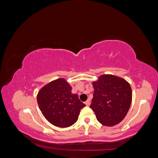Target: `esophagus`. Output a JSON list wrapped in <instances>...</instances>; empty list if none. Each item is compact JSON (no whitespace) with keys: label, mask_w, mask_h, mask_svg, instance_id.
<instances>
[{"label":"esophagus","mask_w":158,"mask_h":158,"mask_svg":"<svg viewBox=\"0 0 158 158\" xmlns=\"http://www.w3.org/2000/svg\"><path fill=\"white\" fill-rule=\"evenodd\" d=\"M85 103L86 106H89V105H90V100H89V99L87 100V101H86L85 102Z\"/></svg>","instance_id":"34e87169"}]
</instances>
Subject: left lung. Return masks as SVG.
<instances>
[{"label":"left lung","mask_w":158,"mask_h":158,"mask_svg":"<svg viewBox=\"0 0 158 158\" xmlns=\"http://www.w3.org/2000/svg\"><path fill=\"white\" fill-rule=\"evenodd\" d=\"M94 89L90 107L98 121L112 127L124 119L130 107L132 91L125 79L113 75H102L92 82Z\"/></svg>","instance_id":"1"}]
</instances>
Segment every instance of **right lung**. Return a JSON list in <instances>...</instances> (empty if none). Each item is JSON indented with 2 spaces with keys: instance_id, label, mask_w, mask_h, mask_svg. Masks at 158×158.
Wrapping results in <instances>:
<instances>
[{
  "instance_id": "1",
  "label": "right lung",
  "mask_w": 158,
  "mask_h": 158,
  "mask_svg": "<svg viewBox=\"0 0 158 158\" xmlns=\"http://www.w3.org/2000/svg\"><path fill=\"white\" fill-rule=\"evenodd\" d=\"M71 90L66 80L60 78L47 83L38 92L40 110L52 125L62 128L72 126L78 119L80 110L85 106Z\"/></svg>"
}]
</instances>
